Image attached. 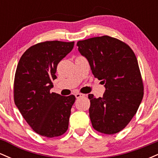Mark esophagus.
Wrapping results in <instances>:
<instances>
[{
    "instance_id": "1",
    "label": "esophagus",
    "mask_w": 158,
    "mask_h": 158,
    "mask_svg": "<svg viewBox=\"0 0 158 158\" xmlns=\"http://www.w3.org/2000/svg\"><path fill=\"white\" fill-rule=\"evenodd\" d=\"M75 97H76V98H77V99H79V98H81V97H84L85 94H81V93H77L75 94Z\"/></svg>"
}]
</instances>
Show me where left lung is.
<instances>
[{
	"label": "left lung",
	"mask_w": 158,
	"mask_h": 158,
	"mask_svg": "<svg viewBox=\"0 0 158 158\" xmlns=\"http://www.w3.org/2000/svg\"><path fill=\"white\" fill-rule=\"evenodd\" d=\"M78 50L88 59L94 77L102 80V97L88 94L94 128L106 135L122 131L137 113L143 83L136 56L120 40L108 35L79 41Z\"/></svg>",
	"instance_id": "8db88e82"
}]
</instances>
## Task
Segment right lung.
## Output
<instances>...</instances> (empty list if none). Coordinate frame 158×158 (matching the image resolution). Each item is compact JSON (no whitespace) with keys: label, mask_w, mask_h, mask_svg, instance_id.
<instances>
[{"label":"right lung","mask_w":158,"mask_h":158,"mask_svg":"<svg viewBox=\"0 0 158 158\" xmlns=\"http://www.w3.org/2000/svg\"><path fill=\"white\" fill-rule=\"evenodd\" d=\"M74 41H44L27 49L20 59L14 81V101L39 135L59 137L67 131L75 96L50 93L57 65L73 50Z\"/></svg>","instance_id":"add662e5"}]
</instances>
